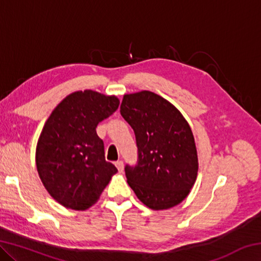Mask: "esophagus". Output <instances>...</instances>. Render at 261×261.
Instances as JSON below:
<instances>
[{"label":"esophagus","mask_w":261,"mask_h":261,"mask_svg":"<svg viewBox=\"0 0 261 261\" xmlns=\"http://www.w3.org/2000/svg\"><path fill=\"white\" fill-rule=\"evenodd\" d=\"M115 166L117 167L118 171H123V168H124V165H123V161H116V162H115Z\"/></svg>","instance_id":"1"}]
</instances>
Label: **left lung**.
I'll use <instances>...</instances> for the list:
<instances>
[{"instance_id": "8db88e82", "label": "left lung", "mask_w": 261, "mask_h": 261, "mask_svg": "<svg viewBox=\"0 0 261 261\" xmlns=\"http://www.w3.org/2000/svg\"><path fill=\"white\" fill-rule=\"evenodd\" d=\"M121 115L135 131L138 160L125 176L138 199L151 210L182 202L196 182L198 156L189 123L169 101L149 91L125 94Z\"/></svg>"}]
</instances>
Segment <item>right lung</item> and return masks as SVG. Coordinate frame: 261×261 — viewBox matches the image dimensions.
Here are the masks:
<instances>
[{
	"instance_id": "right-lung-1",
	"label": "right lung",
	"mask_w": 261,
	"mask_h": 261,
	"mask_svg": "<svg viewBox=\"0 0 261 261\" xmlns=\"http://www.w3.org/2000/svg\"><path fill=\"white\" fill-rule=\"evenodd\" d=\"M118 105L114 95L78 91L62 100L43 125L35 151L37 169L47 191L67 208L87 210L117 173L106 161L95 129Z\"/></svg>"
}]
</instances>
